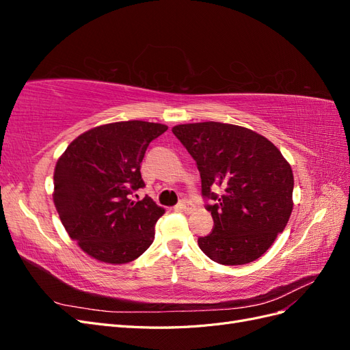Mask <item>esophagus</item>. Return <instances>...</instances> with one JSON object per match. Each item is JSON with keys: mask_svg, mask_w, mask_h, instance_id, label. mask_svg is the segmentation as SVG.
I'll list each match as a JSON object with an SVG mask.
<instances>
[{"mask_svg": "<svg viewBox=\"0 0 350 350\" xmlns=\"http://www.w3.org/2000/svg\"><path fill=\"white\" fill-rule=\"evenodd\" d=\"M176 207H178V210L185 211V213H191V211L194 210V206L189 203V201H181V203H179Z\"/></svg>", "mask_w": 350, "mask_h": 350, "instance_id": "34e87169", "label": "esophagus"}]
</instances>
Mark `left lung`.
Listing matches in <instances>:
<instances>
[{"label":"left lung","instance_id":"8db88e82","mask_svg":"<svg viewBox=\"0 0 350 350\" xmlns=\"http://www.w3.org/2000/svg\"><path fill=\"white\" fill-rule=\"evenodd\" d=\"M194 157L201 193L213 229L198 238L206 256L224 266L260 258L288 225L293 208V174L289 162L266 137L245 126L216 121L179 124L172 129ZM222 188V196L211 187Z\"/></svg>","mask_w":350,"mask_h":350}]
</instances>
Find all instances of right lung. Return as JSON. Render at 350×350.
I'll return each mask as SVG.
<instances>
[{
  "mask_svg": "<svg viewBox=\"0 0 350 350\" xmlns=\"http://www.w3.org/2000/svg\"><path fill=\"white\" fill-rule=\"evenodd\" d=\"M167 125L140 120L98 125L74 139L54 169V204L67 234L92 258L126 264L152 245L165 213L144 187L140 165L147 146Z\"/></svg>",
  "mask_w": 350,
  "mask_h": 350,
  "instance_id": "add662e5",
  "label": "right lung"
}]
</instances>
